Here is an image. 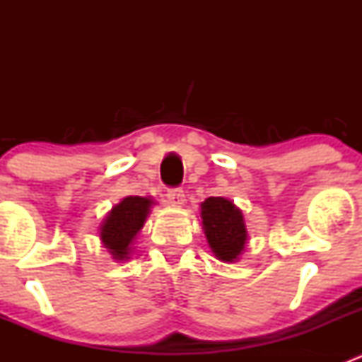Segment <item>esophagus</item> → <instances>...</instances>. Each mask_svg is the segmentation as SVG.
<instances>
[{
  "label": "esophagus",
  "instance_id": "obj_1",
  "mask_svg": "<svg viewBox=\"0 0 362 362\" xmlns=\"http://www.w3.org/2000/svg\"><path fill=\"white\" fill-rule=\"evenodd\" d=\"M166 198H168V203H170L171 206H180V204L185 202V194H184V191H182V187L168 189Z\"/></svg>",
  "mask_w": 362,
  "mask_h": 362
}]
</instances>
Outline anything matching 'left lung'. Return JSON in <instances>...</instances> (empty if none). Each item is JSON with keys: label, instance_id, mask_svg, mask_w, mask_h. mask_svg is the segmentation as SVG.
<instances>
[{"label": "left lung", "instance_id": "8db88e82", "mask_svg": "<svg viewBox=\"0 0 362 362\" xmlns=\"http://www.w3.org/2000/svg\"><path fill=\"white\" fill-rule=\"evenodd\" d=\"M202 218L211 252L221 261H236L247 242L242 211L224 198H208L202 203Z\"/></svg>", "mask_w": 362, "mask_h": 362}]
</instances>
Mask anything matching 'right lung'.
<instances>
[{
    "mask_svg": "<svg viewBox=\"0 0 362 362\" xmlns=\"http://www.w3.org/2000/svg\"><path fill=\"white\" fill-rule=\"evenodd\" d=\"M152 199L140 196H127L112 208L108 217L101 224V242L119 261L127 259L131 243L145 224Z\"/></svg>",
    "mask_w": 362,
    "mask_h": 362,
    "instance_id": "add662e5",
    "label": "right lung"
}]
</instances>
